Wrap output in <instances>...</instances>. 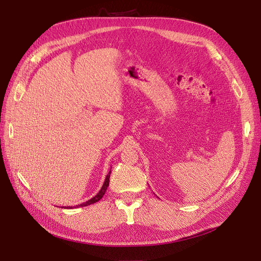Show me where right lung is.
<instances>
[{
    "label": "right lung",
    "instance_id": "right-lung-1",
    "mask_svg": "<svg viewBox=\"0 0 261 261\" xmlns=\"http://www.w3.org/2000/svg\"><path fill=\"white\" fill-rule=\"evenodd\" d=\"M110 175H111V170L109 171V174L107 175V177H105V180H104V184L102 186L101 190H99V192L96 194L95 196L92 197L91 199H88V201L82 203V204H79V205H75V206H67L66 208H77V207H83V206H87V205H91V204H94L98 202L99 199H101L103 197V195L105 194V192H107L108 187H109V184H110Z\"/></svg>",
    "mask_w": 261,
    "mask_h": 261
}]
</instances>
